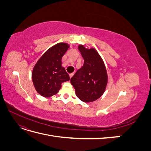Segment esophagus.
Here are the masks:
<instances>
[{"mask_svg":"<svg viewBox=\"0 0 151 151\" xmlns=\"http://www.w3.org/2000/svg\"><path fill=\"white\" fill-rule=\"evenodd\" d=\"M73 76H74V73H71V74H69V76H70V78H71V77H72Z\"/></svg>","mask_w":151,"mask_h":151,"instance_id":"34e87169","label":"esophagus"}]
</instances>
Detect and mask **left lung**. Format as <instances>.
Instances as JSON below:
<instances>
[{
    "mask_svg": "<svg viewBox=\"0 0 151 151\" xmlns=\"http://www.w3.org/2000/svg\"><path fill=\"white\" fill-rule=\"evenodd\" d=\"M78 48L84 58V64L70 79V83L82 101L92 102L101 97L106 89V69L95 49H86L81 45Z\"/></svg>",
    "mask_w": 151,
    "mask_h": 151,
    "instance_id": "8db88e82",
    "label": "left lung"
}]
</instances>
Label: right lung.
Returning <instances> with one entry per match:
<instances>
[{"label":"right lung","mask_w":151,"mask_h":151,"mask_svg":"<svg viewBox=\"0 0 151 151\" xmlns=\"http://www.w3.org/2000/svg\"><path fill=\"white\" fill-rule=\"evenodd\" d=\"M68 45L59 43L49 48L35 65L32 80L36 91L43 97L56 94L62 83L70 80L65 69L62 67V58L68 50Z\"/></svg>","instance_id":"right-lung-1"}]
</instances>
